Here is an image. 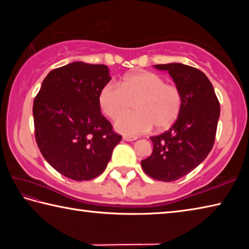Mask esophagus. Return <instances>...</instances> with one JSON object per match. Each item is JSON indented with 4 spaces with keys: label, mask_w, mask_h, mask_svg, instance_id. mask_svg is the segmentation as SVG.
<instances>
[{
    "label": "esophagus",
    "mask_w": 249,
    "mask_h": 249,
    "mask_svg": "<svg viewBox=\"0 0 249 249\" xmlns=\"http://www.w3.org/2000/svg\"><path fill=\"white\" fill-rule=\"evenodd\" d=\"M123 140L126 142H133V141H136L137 137L136 136H123Z\"/></svg>",
    "instance_id": "34e87169"
}]
</instances>
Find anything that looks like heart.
<instances>
[{
	"instance_id": "1",
	"label": "heart",
	"mask_w": 249,
	"mask_h": 249,
	"mask_svg": "<svg viewBox=\"0 0 249 249\" xmlns=\"http://www.w3.org/2000/svg\"><path fill=\"white\" fill-rule=\"evenodd\" d=\"M137 112L120 114L129 110L132 104ZM99 104L109 119H115L114 127L126 136L150 132L155 126L159 130L171 127L178 120L182 107V95L178 87L151 71L125 75L121 87L108 82L101 89Z\"/></svg>"
}]
</instances>
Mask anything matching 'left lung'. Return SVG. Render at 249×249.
I'll list each match as a JSON object with an SVG mask.
<instances>
[{"label":"left lung","instance_id":"obj_1","mask_svg":"<svg viewBox=\"0 0 249 249\" xmlns=\"http://www.w3.org/2000/svg\"><path fill=\"white\" fill-rule=\"evenodd\" d=\"M154 67L170 74L182 95V107L170 129L150 137L153 153L142 160V167L153 179L170 182L191 172L209 155L221 109L212 83L199 69L179 62Z\"/></svg>","mask_w":249,"mask_h":249}]
</instances>
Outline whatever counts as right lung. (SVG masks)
Returning <instances> with one entry per match:
<instances>
[{"mask_svg": "<svg viewBox=\"0 0 249 249\" xmlns=\"http://www.w3.org/2000/svg\"><path fill=\"white\" fill-rule=\"evenodd\" d=\"M109 80L107 66L71 62L50 71L34 100L37 145L49 165L67 178L86 181L100 176L122 140L101 114L99 94Z\"/></svg>", "mask_w": 249, "mask_h": 249, "instance_id": "add662e5", "label": "right lung"}]
</instances>
